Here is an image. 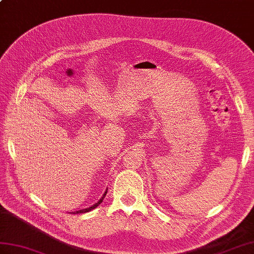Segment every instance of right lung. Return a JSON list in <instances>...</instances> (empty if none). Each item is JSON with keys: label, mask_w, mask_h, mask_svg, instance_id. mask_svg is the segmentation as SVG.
<instances>
[{"label": "right lung", "mask_w": 254, "mask_h": 254, "mask_svg": "<svg viewBox=\"0 0 254 254\" xmlns=\"http://www.w3.org/2000/svg\"><path fill=\"white\" fill-rule=\"evenodd\" d=\"M107 193H108V190L104 191V194H103V196L101 197V199L99 200L98 202H96L95 205H92L91 207H89V208H87V209H82V210H78V211H76V212H71V214H76V213H85V212H89V211H91L92 209H95L96 207H98L99 205H100V203L102 202V200H103V198L104 197H106V195H107Z\"/></svg>", "instance_id": "right-lung-1"}]
</instances>
